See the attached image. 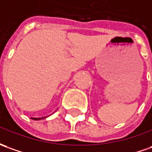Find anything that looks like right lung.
Returning <instances> with one entry per match:
<instances>
[{
	"label": "right lung",
	"mask_w": 152,
	"mask_h": 152,
	"mask_svg": "<svg viewBox=\"0 0 152 152\" xmlns=\"http://www.w3.org/2000/svg\"><path fill=\"white\" fill-rule=\"evenodd\" d=\"M43 118H46V117H42V118H31V119H32V120H35V121H37V120L43 119Z\"/></svg>",
	"instance_id": "obj_1"
}]
</instances>
